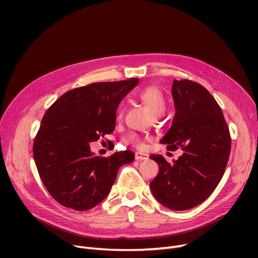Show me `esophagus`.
<instances>
[{
	"label": "esophagus",
	"mask_w": 258,
	"mask_h": 258,
	"mask_svg": "<svg viewBox=\"0 0 258 258\" xmlns=\"http://www.w3.org/2000/svg\"><path fill=\"white\" fill-rule=\"evenodd\" d=\"M135 159H136L137 161H143V160H147L148 156L145 154H142L140 152H137L136 154H135Z\"/></svg>",
	"instance_id": "34e87169"
}]
</instances>
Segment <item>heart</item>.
Here are the masks:
<instances>
[{
	"label": "heart",
	"mask_w": 258,
	"mask_h": 258,
	"mask_svg": "<svg viewBox=\"0 0 258 258\" xmlns=\"http://www.w3.org/2000/svg\"><path fill=\"white\" fill-rule=\"evenodd\" d=\"M139 97L142 100V102L147 106L148 110L152 112L153 115L161 116L164 114L166 110V101L163 96V93L161 92V90L158 87L151 86V87L144 88L143 90L140 91ZM123 108L124 106L122 104L119 108V114H118L119 117H121L122 114H123ZM126 142L131 143L135 147L140 148V150L144 146L141 139L137 136V135H130V136L126 138Z\"/></svg>",
	"instance_id": "obj_1"
}]
</instances>
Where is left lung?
Segmentation results:
<instances>
[{"mask_svg": "<svg viewBox=\"0 0 258 258\" xmlns=\"http://www.w3.org/2000/svg\"><path fill=\"white\" fill-rule=\"evenodd\" d=\"M175 114L162 144L184 152L172 164L161 155L151 159L159 173L151 182L156 200L175 211L204 202L223 178L231 150V137L222 108L203 86L191 80H173Z\"/></svg>", "mask_w": 258, "mask_h": 258, "instance_id": "8db88e82", "label": "left lung"}]
</instances>
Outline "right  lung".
<instances>
[{"label":"right lung","mask_w":258,"mask_h":258,"mask_svg":"<svg viewBox=\"0 0 258 258\" xmlns=\"http://www.w3.org/2000/svg\"><path fill=\"white\" fill-rule=\"evenodd\" d=\"M139 83L138 78L96 83L73 89L44 115L33 143L39 177L60 205L78 211L103 201L118 169L135 159L132 151L95 157L90 142L112 134L120 101Z\"/></svg>","instance_id":"obj_1"}]
</instances>
